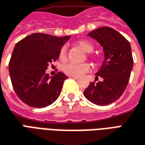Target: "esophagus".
Here are the masks:
<instances>
[{
  "label": "esophagus",
  "mask_w": 145,
  "mask_h": 145,
  "mask_svg": "<svg viewBox=\"0 0 145 145\" xmlns=\"http://www.w3.org/2000/svg\"><path fill=\"white\" fill-rule=\"evenodd\" d=\"M71 78H73V79H74V80H78V79H79L78 77H74V76H71Z\"/></svg>",
  "instance_id": "34e87169"
}]
</instances>
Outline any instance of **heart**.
<instances>
[{
	"mask_svg": "<svg viewBox=\"0 0 145 145\" xmlns=\"http://www.w3.org/2000/svg\"><path fill=\"white\" fill-rule=\"evenodd\" d=\"M76 44L87 53H89L93 50V46L92 45V44H90L89 41L85 40L77 41ZM66 57H67V48L65 46H63L59 52V59L61 60H65ZM90 70H91V66L89 63L76 64V63H70L63 67V71L67 75L74 76V77H81L84 74L90 71Z\"/></svg>",
	"mask_w": 145,
	"mask_h": 145,
	"instance_id": "1",
	"label": "heart"
}]
</instances>
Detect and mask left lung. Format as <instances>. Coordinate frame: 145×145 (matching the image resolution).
I'll use <instances>...</instances> for the list:
<instances>
[{
  "mask_svg": "<svg viewBox=\"0 0 145 145\" xmlns=\"http://www.w3.org/2000/svg\"><path fill=\"white\" fill-rule=\"evenodd\" d=\"M87 35L101 44L104 59L95 74V79L101 77L102 81L90 82L83 94L97 105H108L117 101L128 85L133 66L131 46L122 34L111 27L97 28Z\"/></svg>",
  "mask_w": 145,
  "mask_h": 145,
  "instance_id": "1",
  "label": "left lung"
}]
</instances>
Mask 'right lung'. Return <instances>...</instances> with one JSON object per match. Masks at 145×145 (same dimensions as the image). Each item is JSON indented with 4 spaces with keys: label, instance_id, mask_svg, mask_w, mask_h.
Here are the masks:
<instances>
[{
    "label": "right lung",
    "instance_id": "add662e5",
    "mask_svg": "<svg viewBox=\"0 0 145 145\" xmlns=\"http://www.w3.org/2000/svg\"><path fill=\"white\" fill-rule=\"evenodd\" d=\"M70 37L34 33L16 44L9 74L16 95L26 104L41 108L57 100L68 77L62 72L50 77L46 70L58 59L60 49Z\"/></svg>",
    "mask_w": 145,
    "mask_h": 145
}]
</instances>
